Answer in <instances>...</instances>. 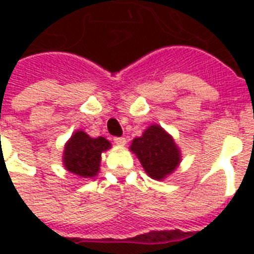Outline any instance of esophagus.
<instances>
[{"instance_id":"obj_1","label":"esophagus","mask_w":254,"mask_h":254,"mask_svg":"<svg viewBox=\"0 0 254 254\" xmlns=\"http://www.w3.org/2000/svg\"><path fill=\"white\" fill-rule=\"evenodd\" d=\"M115 143L116 145H119V146H124L125 145V142H127V139L124 138V137H115Z\"/></svg>"}]
</instances>
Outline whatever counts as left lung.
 <instances>
[{
    "label": "left lung",
    "instance_id": "8db88e82",
    "mask_svg": "<svg viewBox=\"0 0 254 254\" xmlns=\"http://www.w3.org/2000/svg\"><path fill=\"white\" fill-rule=\"evenodd\" d=\"M130 150L137 155L146 174L162 181L181 163V150L173 137L159 125H150L141 137L133 139Z\"/></svg>",
    "mask_w": 254,
    "mask_h": 254
}]
</instances>
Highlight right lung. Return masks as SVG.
Here are the masks:
<instances>
[{
    "mask_svg": "<svg viewBox=\"0 0 254 254\" xmlns=\"http://www.w3.org/2000/svg\"><path fill=\"white\" fill-rule=\"evenodd\" d=\"M111 146L104 137L92 138L83 130H77L65 143L63 165L69 173L81 178L95 177L100 170L101 153Z\"/></svg>",
    "mask_w": 254,
    "mask_h": 254,
    "instance_id": "add662e5",
    "label": "right lung"
}]
</instances>
